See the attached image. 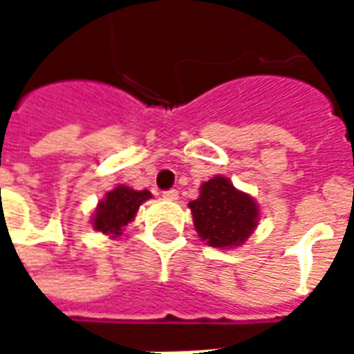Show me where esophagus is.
I'll return each mask as SVG.
<instances>
[{"instance_id":"obj_1","label":"esophagus","mask_w":354,"mask_h":354,"mask_svg":"<svg viewBox=\"0 0 354 354\" xmlns=\"http://www.w3.org/2000/svg\"><path fill=\"white\" fill-rule=\"evenodd\" d=\"M162 197L169 201H176L178 199V192L176 189H167V192L162 193Z\"/></svg>"}]
</instances>
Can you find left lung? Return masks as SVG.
I'll return each mask as SVG.
<instances>
[{"label":"left lung","instance_id":"obj_1","mask_svg":"<svg viewBox=\"0 0 354 354\" xmlns=\"http://www.w3.org/2000/svg\"><path fill=\"white\" fill-rule=\"evenodd\" d=\"M189 208L201 239L216 248L243 245L260 216L252 197L235 189L225 176H216L201 185L199 199L192 201Z\"/></svg>","mask_w":354,"mask_h":354}]
</instances>
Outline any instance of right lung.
Instances as JSON below:
<instances>
[{
    "label": "right lung",
    "mask_w": 354,
    "mask_h": 354,
    "mask_svg": "<svg viewBox=\"0 0 354 354\" xmlns=\"http://www.w3.org/2000/svg\"><path fill=\"white\" fill-rule=\"evenodd\" d=\"M151 199L147 189L136 192L127 185H117L115 189L106 193V199L98 203L93 216V227L109 237H119L127 223L134 220L140 205Z\"/></svg>",
    "instance_id": "right-lung-1"
}]
</instances>
